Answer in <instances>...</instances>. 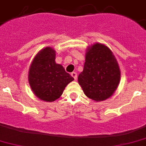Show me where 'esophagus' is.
<instances>
[{
  "mask_svg": "<svg viewBox=\"0 0 146 146\" xmlns=\"http://www.w3.org/2000/svg\"><path fill=\"white\" fill-rule=\"evenodd\" d=\"M71 75L74 78V80H77V78H78V76H77V73L76 72H72L71 73Z\"/></svg>",
  "mask_w": 146,
  "mask_h": 146,
  "instance_id": "34e87169",
  "label": "esophagus"
}]
</instances>
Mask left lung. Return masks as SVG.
<instances>
[{
    "label": "left lung",
    "mask_w": 146,
    "mask_h": 146,
    "mask_svg": "<svg viewBox=\"0 0 146 146\" xmlns=\"http://www.w3.org/2000/svg\"><path fill=\"white\" fill-rule=\"evenodd\" d=\"M121 72L111 50L96 43L88 47L84 70L78 75V84L84 94L96 102L111 97L119 86Z\"/></svg>",
    "instance_id": "left-lung-1"
}]
</instances>
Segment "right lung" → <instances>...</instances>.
<instances>
[{"label": "right lung", "mask_w": 146, "mask_h": 146, "mask_svg": "<svg viewBox=\"0 0 146 146\" xmlns=\"http://www.w3.org/2000/svg\"><path fill=\"white\" fill-rule=\"evenodd\" d=\"M55 53L50 47L42 49L31 62L28 73L29 84L35 96L48 102L58 99L74 80L62 66L56 63Z\"/></svg>", "instance_id": "1"}]
</instances>
